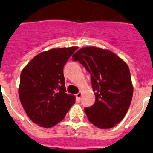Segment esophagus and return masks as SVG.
Listing matches in <instances>:
<instances>
[{"mask_svg": "<svg viewBox=\"0 0 153 153\" xmlns=\"http://www.w3.org/2000/svg\"><path fill=\"white\" fill-rule=\"evenodd\" d=\"M81 96H82V93H81V92H79V93H78V94H76V99H77V100H78V101L81 100Z\"/></svg>", "mask_w": 153, "mask_h": 153, "instance_id": "obj_1", "label": "esophagus"}]
</instances>
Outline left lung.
<instances>
[{
  "mask_svg": "<svg viewBox=\"0 0 153 153\" xmlns=\"http://www.w3.org/2000/svg\"><path fill=\"white\" fill-rule=\"evenodd\" d=\"M90 74L96 101L84 108L89 121L100 128L119 123L128 111L133 96L131 74L126 63L108 50L85 47L72 55Z\"/></svg>",
  "mask_w": 153,
  "mask_h": 153,
  "instance_id": "obj_1",
  "label": "left lung"
}]
</instances>
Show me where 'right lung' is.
Wrapping results in <instances>:
<instances>
[{
	"mask_svg": "<svg viewBox=\"0 0 153 153\" xmlns=\"http://www.w3.org/2000/svg\"><path fill=\"white\" fill-rule=\"evenodd\" d=\"M78 47L53 48L31 60L21 73V103L30 119L44 128L62 121L75 103L66 93L63 67Z\"/></svg>",
	"mask_w": 153,
	"mask_h": 153,
	"instance_id": "add662e5",
	"label": "right lung"
}]
</instances>
